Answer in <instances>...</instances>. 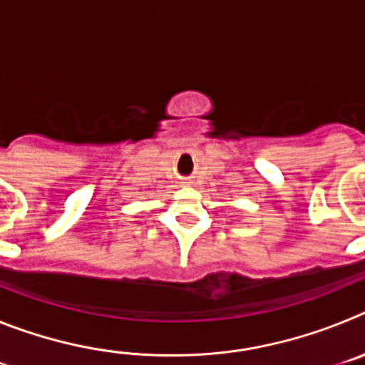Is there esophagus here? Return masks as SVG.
Wrapping results in <instances>:
<instances>
[{
  "instance_id": "34e87169",
  "label": "esophagus",
  "mask_w": 365,
  "mask_h": 365,
  "mask_svg": "<svg viewBox=\"0 0 365 365\" xmlns=\"http://www.w3.org/2000/svg\"><path fill=\"white\" fill-rule=\"evenodd\" d=\"M182 185H190V180L188 179H182Z\"/></svg>"
}]
</instances>
